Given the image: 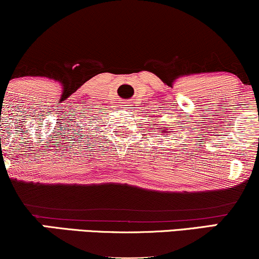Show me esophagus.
Listing matches in <instances>:
<instances>
[{
  "mask_svg": "<svg viewBox=\"0 0 259 259\" xmlns=\"http://www.w3.org/2000/svg\"><path fill=\"white\" fill-rule=\"evenodd\" d=\"M129 106H130V102H123V104H121V107L123 108H129Z\"/></svg>",
  "mask_w": 259,
  "mask_h": 259,
  "instance_id": "34e87169",
  "label": "esophagus"
}]
</instances>
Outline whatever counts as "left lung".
<instances>
[{"mask_svg":"<svg viewBox=\"0 0 259 259\" xmlns=\"http://www.w3.org/2000/svg\"><path fill=\"white\" fill-rule=\"evenodd\" d=\"M170 127V126H169ZM163 134H165V133H170V132H167V126H165V127H163V132H161Z\"/></svg>","mask_w":259,"mask_h":259,"instance_id":"left-lung-1","label":"left lung"}]
</instances>
